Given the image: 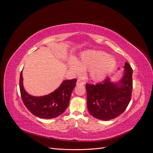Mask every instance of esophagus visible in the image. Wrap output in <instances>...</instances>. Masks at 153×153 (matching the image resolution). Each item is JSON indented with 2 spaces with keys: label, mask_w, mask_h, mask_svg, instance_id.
<instances>
[{
  "label": "esophagus",
  "mask_w": 153,
  "mask_h": 153,
  "mask_svg": "<svg viewBox=\"0 0 153 153\" xmlns=\"http://www.w3.org/2000/svg\"><path fill=\"white\" fill-rule=\"evenodd\" d=\"M84 84L85 83L80 80H78L76 82V85H84Z\"/></svg>",
  "instance_id": "34e87169"
}]
</instances>
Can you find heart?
<instances>
[{
  "label": "heart",
  "mask_w": 153,
  "mask_h": 153,
  "mask_svg": "<svg viewBox=\"0 0 153 153\" xmlns=\"http://www.w3.org/2000/svg\"><path fill=\"white\" fill-rule=\"evenodd\" d=\"M116 65V60L103 51L89 50L81 53L77 61L71 59L69 61L68 66L75 75H80L83 70H89L92 80H103L112 71Z\"/></svg>",
  "instance_id": "obj_1"
}]
</instances>
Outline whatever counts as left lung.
<instances>
[{"instance_id":"obj_1","label":"left lung","mask_w":153,"mask_h":153,"mask_svg":"<svg viewBox=\"0 0 153 153\" xmlns=\"http://www.w3.org/2000/svg\"><path fill=\"white\" fill-rule=\"evenodd\" d=\"M121 79L112 82L110 78L100 84L85 85L87 108L95 118L108 121L121 115L131 100L133 69L126 62Z\"/></svg>"}]
</instances>
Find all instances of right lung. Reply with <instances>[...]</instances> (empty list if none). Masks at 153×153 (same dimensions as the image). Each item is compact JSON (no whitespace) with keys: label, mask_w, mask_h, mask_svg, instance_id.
<instances>
[{"label":"right lung","mask_w":153,"mask_h":153,"mask_svg":"<svg viewBox=\"0 0 153 153\" xmlns=\"http://www.w3.org/2000/svg\"><path fill=\"white\" fill-rule=\"evenodd\" d=\"M77 80H66L49 94L34 96L27 93L23 85L22 71L20 76V90L23 102L30 112L41 119H52L62 114L69 105L72 91Z\"/></svg>","instance_id":"add662e5"}]
</instances>
